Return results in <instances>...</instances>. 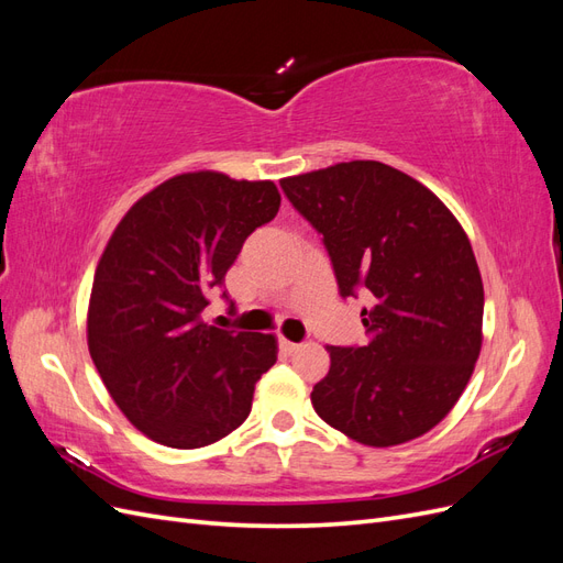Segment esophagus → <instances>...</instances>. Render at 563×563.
I'll return each mask as SVG.
<instances>
[{
    "mask_svg": "<svg viewBox=\"0 0 563 563\" xmlns=\"http://www.w3.org/2000/svg\"><path fill=\"white\" fill-rule=\"evenodd\" d=\"M279 347H282V352H286V354H294V352L300 350L298 343H291V340H286V338H279Z\"/></svg>",
    "mask_w": 563,
    "mask_h": 563,
    "instance_id": "1",
    "label": "esophagus"
}]
</instances>
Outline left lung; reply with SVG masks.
Listing matches in <instances>:
<instances>
[{
    "label": "left lung",
    "instance_id": "left-lung-1",
    "mask_svg": "<svg viewBox=\"0 0 563 563\" xmlns=\"http://www.w3.org/2000/svg\"><path fill=\"white\" fill-rule=\"evenodd\" d=\"M279 185L323 236L340 296L371 300L362 310L371 340L329 347L314 411L376 449L430 432L482 350L484 284L465 230L428 187L380 162H343Z\"/></svg>",
    "mask_w": 563,
    "mask_h": 563
}]
</instances>
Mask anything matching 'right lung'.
I'll use <instances>...</instances> for the list:
<instances>
[{
	"label": "right lung",
	"mask_w": 563,
	"mask_h": 563,
	"mask_svg": "<svg viewBox=\"0 0 563 563\" xmlns=\"http://www.w3.org/2000/svg\"><path fill=\"white\" fill-rule=\"evenodd\" d=\"M279 203L272 180L183 174L112 232L91 288L89 352L114 404L157 444L201 449L228 437L277 362L275 335L209 327L201 312Z\"/></svg>",
	"instance_id": "obj_1"
}]
</instances>
